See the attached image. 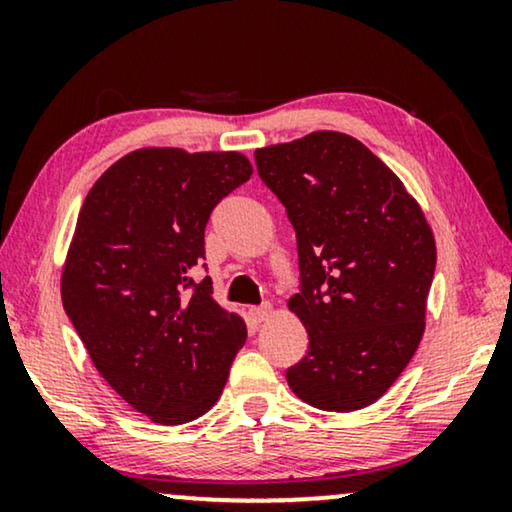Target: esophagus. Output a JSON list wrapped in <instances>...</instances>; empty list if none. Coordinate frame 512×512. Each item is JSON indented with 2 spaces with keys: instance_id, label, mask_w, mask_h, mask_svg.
Segmentation results:
<instances>
[{
  "instance_id": "1",
  "label": "esophagus",
  "mask_w": 512,
  "mask_h": 512,
  "mask_svg": "<svg viewBox=\"0 0 512 512\" xmlns=\"http://www.w3.org/2000/svg\"><path fill=\"white\" fill-rule=\"evenodd\" d=\"M249 317H251V321H254V324H263V321H268L272 317V305L265 303L261 307H251Z\"/></svg>"
}]
</instances>
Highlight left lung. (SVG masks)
<instances>
[{"label": "left lung", "instance_id": "1", "mask_svg": "<svg viewBox=\"0 0 512 512\" xmlns=\"http://www.w3.org/2000/svg\"><path fill=\"white\" fill-rule=\"evenodd\" d=\"M298 244L307 354L286 370L300 401L352 412L398 380L424 335L436 240L403 181L359 139L319 130L254 153Z\"/></svg>", "mask_w": 512, "mask_h": 512}]
</instances>
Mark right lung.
<instances>
[{
	"mask_svg": "<svg viewBox=\"0 0 512 512\" xmlns=\"http://www.w3.org/2000/svg\"><path fill=\"white\" fill-rule=\"evenodd\" d=\"M237 151L146 146L90 188L62 265L67 317L109 387L156 424L219 401L247 340L240 314L193 282L212 209L251 177Z\"/></svg>",
	"mask_w": 512,
	"mask_h": 512,
	"instance_id": "obj_1",
	"label": "right lung"
}]
</instances>
